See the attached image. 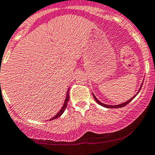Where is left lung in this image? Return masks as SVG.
I'll return each instance as SVG.
<instances>
[{"label":"left lung","mask_w":155,"mask_h":155,"mask_svg":"<svg viewBox=\"0 0 155 155\" xmlns=\"http://www.w3.org/2000/svg\"><path fill=\"white\" fill-rule=\"evenodd\" d=\"M141 86H142V85H141ZM141 87H140V89H139V91H138V92H139L140 91V90H141ZM93 96H94V100H95L96 101H97V104H100V105H101L102 106V107H107V108H120V107H125V106H126L128 104H129V103L131 102V101H132V100H133L134 98H135V96H134L133 97H132V98L130 99V100H129V101H126V103H123V104H119V105H114V106H111V105H106V104H102V103L101 102H100V101H98V100H97V98H96V97L94 95V94H93Z\"/></svg>","instance_id":"obj_1"}]
</instances>
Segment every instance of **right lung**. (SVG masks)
Returning <instances> with one entry per match:
<instances>
[{
  "label": "right lung",
  "instance_id": "obj_1",
  "mask_svg": "<svg viewBox=\"0 0 155 155\" xmlns=\"http://www.w3.org/2000/svg\"><path fill=\"white\" fill-rule=\"evenodd\" d=\"M66 95H67V96H66L65 101H64V105H63L62 108H61V110H60V111L58 112V113H57L56 115H55V116H54V117H53V118L50 119V120H53V119H57V118H58V117H59V116H61V114H62V113L64 112V110H66V107H67V105H68V101H69V89L68 90L67 94H66Z\"/></svg>",
  "mask_w": 155,
  "mask_h": 155
}]
</instances>
